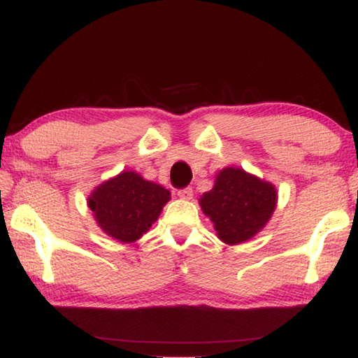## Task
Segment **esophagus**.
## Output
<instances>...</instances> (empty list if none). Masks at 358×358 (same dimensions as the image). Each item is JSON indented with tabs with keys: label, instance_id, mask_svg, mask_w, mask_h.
I'll return each instance as SVG.
<instances>
[{
	"label": "esophagus",
	"instance_id": "obj_1",
	"mask_svg": "<svg viewBox=\"0 0 358 358\" xmlns=\"http://www.w3.org/2000/svg\"><path fill=\"white\" fill-rule=\"evenodd\" d=\"M177 194H178V197L189 201V199H192V187H185V189H180Z\"/></svg>",
	"mask_w": 358,
	"mask_h": 358
}]
</instances>
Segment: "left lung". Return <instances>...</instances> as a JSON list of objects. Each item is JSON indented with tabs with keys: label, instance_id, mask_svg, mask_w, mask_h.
Wrapping results in <instances>:
<instances>
[{
	"label": "left lung",
	"instance_id": "8db88e82",
	"mask_svg": "<svg viewBox=\"0 0 358 358\" xmlns=\"http://www.w3.org/2000/svg\"><path fill=\"white\" fill-rule=\"evenodd\" d=\"M201 207L217 237L237 245L252 238L273 215L276 189L241 169L227 167L217 173L213 189L203 194Z\"/></svg>",
	"mask_w": 358,
	"mask_h": 358
}]
</instances>
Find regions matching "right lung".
I'll list each match as a JSON object with an SVG mask.
<instances>
[{
    "instance_id": "right-lung-1",
    "label": "right lung",
    "mask_w": 358,
    "mask_h": 358,
    "mask_svg": "<svg viewBox=\"0 0 358 358\" xmlns=\"http://www.w3.org/2000/svg\"><path fill=\"white\" fill-rule=\"evenodd\" d=\"M169 199L171 192L161 185L136 172H123L96 187L88 205L107 235L132 243L157 220Z\"/></svg>"
}]
</instances>
